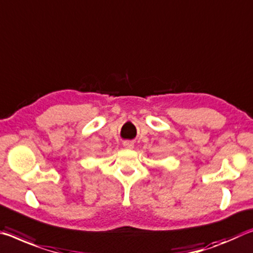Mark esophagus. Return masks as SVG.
Returning <instances> with one entry per match:
<instances>
[{"label": "esophagus", "instance_id": "1", "mask_svg": "<svg viewBox=\"0 0 253 253\" xmlns=\"http://www.w3.org/2000/svg\"><path fill=\"white\" fill-rule=\"evenodd\" d=\"M123 145L125 146V147H127V148H133L134 147L133 142H130V141H125V142L123 143Z\"/></svg>", "mask_w": 253, "mask_h": 253}]
</instances>
